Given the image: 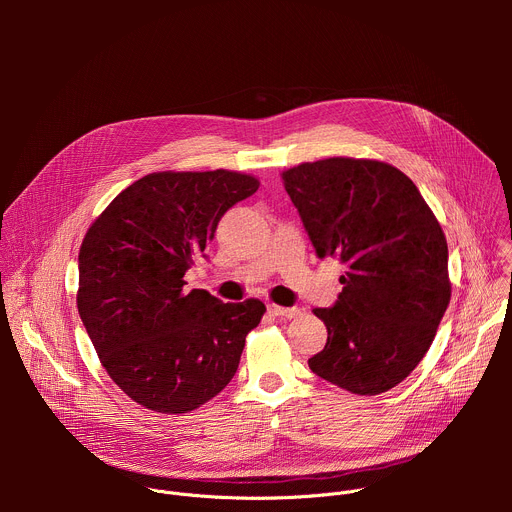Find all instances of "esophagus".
<instances>
[{
	"label": "esophagus",
	"mask_w": 512,
	"mask_h": 512,
	"mask_svg": "<svg viewBox=\"0 0 512 512\" xmlns=\"http://www.w3.org/2000/svg\"><path fill=\"white\" fill-rule=\"evenodd\" d=\"M267 310H269V314H273L277 318H296L300 314V308H281L275 304H269Z\"/></svg>",
	"instance_id": "obj_1"
}]
</instances>
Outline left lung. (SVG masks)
Wrapping results in <instances>:
<instances>
[{
    "label": "left lung",
    "mask_w": 512,
    "mask_h": 512,
    "mask_svg": "<svg viewBox=\"0 0 512 512\" xmlns=\"http://www.w3.org/2000/svg\"><path fill=\"white\" fill-rule=\"evenodd\" d=\"M320 259L346 273L338 300L316 308L328 340L308 364L356 395L399 385L429 350L450 304L448 243L417 186L375 160L328 158L283 172Z\"/></svg>",
    "instance_id": "left-lung-1"
}]
</instances>
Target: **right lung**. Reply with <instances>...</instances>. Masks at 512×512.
I'll list each match as a JSON object with an SVG mask.
<instances>
[{
	"mask_svg": "<svg viewBox=\"0 0 512 512\" xmlns=\"http://www.w3.org/2000/svg\"><path fill=\"white\" fill-rule=\"evenodd\" d=\"M257 188L253 176L229 170L148 174L87 231L79 314L109 377L145 409L188 413L235 377L265 306L186 291L184 275L206 259L223 214Z\"/></svg>",
	"mask_w": 512,
	"mask_h": 512,
	"instance_id": "right-lung-1",
	"label": "right lung"
}]
</instances>
